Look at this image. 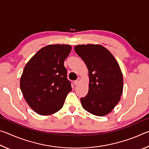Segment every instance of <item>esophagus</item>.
Instances as JSON below:
<instances>
[{"instance_id":"obj_1","label":"esophagus","mask_w":149,"mask_h":149,"mask_svg":"<svg viewBox=\"0 0 149 149\" xmlns=\"http://www.w3.org/2000/svg\"><path fill=\"white\" fill-rule=\"evenodd\" d=\"M81 79L80 78H77V80H75V81L74 82V85H78V84H79V83L81 82Z\"/></svg>"}]
</instances>
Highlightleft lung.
Here are the masks:
<instances>
[{"instance_id":"obj_1","label":"left lung","mask_w":149,"mask_h":149,"mask_svg":"<svg viewBox=\"0 0 149 149\" xmlns=\"http://www.w3.org/2000/svg\"><path fill=\"white\" fill-rule=\"evenodd\" d=\"M75 51L89 72V91L81 102L85 110L104 116L114 109L123 92V74L112 53L100 45H78Z\"/></svg>"}]
</instances>
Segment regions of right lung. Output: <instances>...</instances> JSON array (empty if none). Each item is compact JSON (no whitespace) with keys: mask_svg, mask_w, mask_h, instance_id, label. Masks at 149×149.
I'll use <instances>...</instances> for the list:
<instances>
[{"mask_svg":"<svg viewBox=\"0 0 149 149\" xmlns=\"http://www.w3.org/2000/svg\"><path fill=\"white\" fill-rule=\"evenodd\" d=\"M71 50L69 45H47L24 68L20 89L27 104L39 115L49 116L59 111L72 91L64 65Z\"/></svg>","mask_w":149,"mask_h":149,"instance_id":"1","label":"right lung"}]
</instances>
